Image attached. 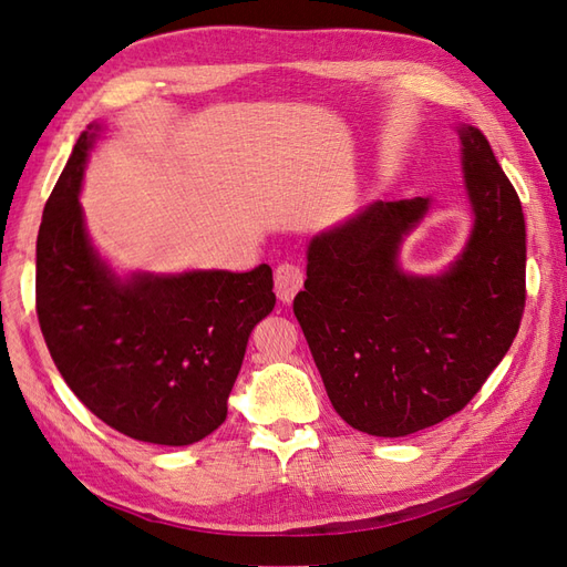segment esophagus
<instances>
[{
	"mask_svg": "<svg viewBox=\"0 0 567 567\" xmlns=\"http://www.w3.org/2000/svg\"><path fill=\"white\" fill-rule=\"evenodd\" d=\"M305 274L298 265H279L274 271V288H277V296L281 302H290L296 298L298 290L302 288Z\"/></svg>",
	"mask_w": 567,
	"mask_h": 567,
	"instance_id": "34e87169",
	"label": "esophagus"
}]
</instances>
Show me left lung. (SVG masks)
Returning <instances> with one entry per match:
<instances>
[{"instance_id":"8db88e82","label":"left lung","mask_w":567,"mask_h":567,"mask_svg":"<svg viewBox=\"0 0 567 567\" xmlns=\"http://www.w3.org/2000/svg\"><path fill=\"white\" fill-rule=\"evenodd\" d=\"M473 229L437 277L400 267L431 198L375 200L307 246L293 312L338 416L404 437L466 406L502 362L525 310V217L485 134L458 127Z\"/></svg>"}]
</instances>
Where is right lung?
<instances>
[{
  "label": "right lung",
  "mask_w": 567,
  "mask_h": 567,
  "mask_svg": "<svg viewBox=\"0 0 567 567\" xmlns=\"http://www.w3.org/2000/svg\"><path fill=\"white\" fill-rule=\"evenodd\" d=\"M90 125L51 192L38 234V319L63 381L127 437L184 447L227 419L250 331L271 310V269H194L120 279L84 229Z\"/></svg>",
  "instance_id": "add662e5"
}]
</instances>
